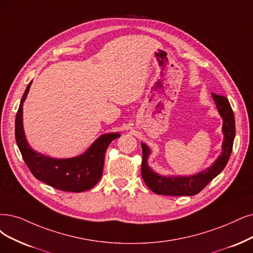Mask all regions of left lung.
<instances>
[{"mask_svg": "<svg viewBox=\"0 0 253 253\" xmlns=\"http://www.w3.org/2000/svg\"><path fill=\"white\" fill-rule=\"evenodd\" d=\"M212 98L216 102L217 108L223 118V151L214 164L197 175L191 177H165L155 174L147 165L148 156L150 154L149 148L142 144L143 160H142V177L147 186L152 192L158 195L166 196H193L201 192L227 165L230 157L233 139L236 135L235 116L228 102V99L224 96L211 93Z\"/></svg>", "mask_w": 253, "mask_h": 253, "instance_id": "1", "label": "left lung"}]
</instances>
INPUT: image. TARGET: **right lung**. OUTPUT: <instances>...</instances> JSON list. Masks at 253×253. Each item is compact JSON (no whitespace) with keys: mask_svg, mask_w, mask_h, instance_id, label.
I'll list each match as a JSON object with an SVG mask.
<instances>
[{"mask_svg":"<svg viewBox=\"0 0 253 253\" xmlns=\"http://www.w3.org/2000/svg\"><path fill=\"white\" fill-rule=\"evenodd\" d=\"M32 81L24 92L15 118V139L24 161L36 179L64 192L80 193L90 190L100 180L109 144L120 136L108 133L100 136L83 155L55 160L34 152L28 145L23 129V103Z\"/></svg>","mask_w":253,"mask_h":253,"instance_id":"obj_1","label":"right lung"}]
</instances>
